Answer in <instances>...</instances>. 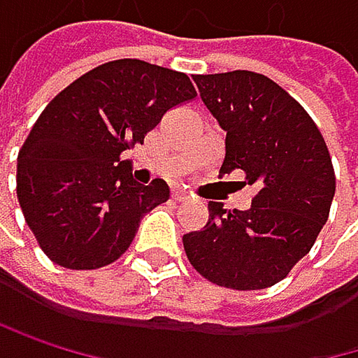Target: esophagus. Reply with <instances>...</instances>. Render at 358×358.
Instances as JSON below:
<instances>
[{"mask_svg": "<svg viewBox=\"0 0 358 358\" xmlns=\"http://www.w3.org/2000/svg\"><path fill=\"white\" fill-rule=\"evenodd\" d=\"M171 197H173L176 201H185V199H189V193H187V191H182V189H176Z\"/></svg>", "mask_w": 358, "mask_h": 358, "instance_id": "esophagus-1", "label": "esophagus"}]
</instances>
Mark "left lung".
Returning a JSON list of instances; mask_svg holds the SVG:
<instances>
[{
    "instance_id": "1",
    "label": "left lung",
    "mask_w": 358,
    "mask_h": 358,
    "mask_svg": "<svg viewBox=\"0 0 358 358\" xmlns=\"http://www.w3.org/2000/svg\"><path fill=\"white\" fill-rule=\"evenodd\" d=\"M224 138L220 176L244 171L257 189L248 210L210 201L201 231L182 236L191 265L210 282L257 291L280 282L314 246L336 195L327 144L310 114L263 73L195 76Z\"/></svg>"
}]
</instances>
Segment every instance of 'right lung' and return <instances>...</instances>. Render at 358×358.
I'll return each mask as SVG.
<instances>
[{
    "label": "right lung",
    "instance_id": "right-lung-1",
    "mask_svg": "<svg viewBox=\"0 0 358 358\" xmlns=\"http://www.w3.org/2000/svg\"><path fill=\"white\" fill-rule=\"evenodd\" d=\"M195 95L182 71L118 59L87 71L44 108L18 150L16 195L50 261L97 269L131 246L169 187L161 178L136 182L120 155Z\"/></svg>",
    "mask_w": 358,
    "mask_h": 358
}]
</instances>
